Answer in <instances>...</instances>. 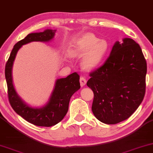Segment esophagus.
I'll use <instances>...</instances> for the list:
<instances>
[{
    "label": "esophagus",
    "instance_id": "1",
    "mask_svg": "<svg viewBox=\"0 0 153 153\" xmlns=\"http://www.w3.org/2000/svg\"><path fill=\"white\" fill-rule=\"evenodd\" d=\"M80 86L81 87H84L87 83V80L84 77H81L80 78Z\"/></svg>",
    "mask_w": 153,
    "mask_h": 153
}]
</instances>
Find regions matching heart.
Segmentation results:
<instances>
[{"instance_id":"b5f03b06","label":"heart","mask_w":153,"mask_h":153,"mask_svg":"<svg viewBox=\"0 0 153 153\" xmlns=\"http://www.w3.org/2000/svg\"><path fill=\"white\" fill-rule=\"evenodd\" d=\"M110 49L108 40L99 39L92 33L83 35L73 50V54L77 56L84 55L82 66L86 69H94L101 64Z\"/></svg>"}]
</instances>
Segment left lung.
<instances>
[{
    "mask_svg": "<svg viewBox=\"0 0 153 153\" xmlns=\"http://www.w3.org/2000/svg\"><path fill=\"white\" fill-rule=\"evenodd\" d=\"M147 64L139 45L125 38L116 41L109 57L90 73L87 85L94 92V115L101 123L114 125L129 118L146 92Z\"/></svg>",
    "mask_w": 153,
    "mask_h": 153,
    "instance_id": "obj_1",
    "label": "left lung"
}]
</instances>
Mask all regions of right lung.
<instances>
[{
  "mask_svg": "<svg viewBox=\"0 0 153 153\" xmlns=\"http://www.w3.org/2000/svg\"><path fill=\"white\" fill-rule=\"evenodd\" d=\"M56 30L46 29L43 32L29 33L15 45L5 65L8 98L12 108L28 123L40 127H52L62 120L68 112L71 97L80 88V75L73 73L66 78L56 79L48 102L41 107H33L26 103L16 91L12 71L17 53L22 46L31 42H50Z\"/></svg>",
  "mask_w": 153,
  "mask_h": 153,
  "instance_id": "obj_1",
  "label": "right lung"
}]
</instances>
